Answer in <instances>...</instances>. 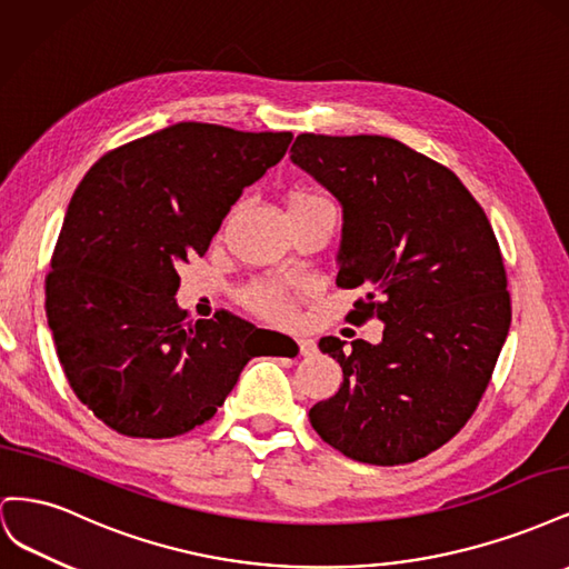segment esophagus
I'll list each match as a JSON object with an SVG mask.
<instances>
[{"instance_id": "esophagus-1", "label": "esophagus", "mask_w": 569, "mask_h": 569, "mask_svg": "<svg viewBox=\"0 0 569 569\" xmlns=\"http://www.w3.org/2000/svg\"><path fill=\"white\" fill-rule=\"evenodd\" d=\"M297 347H299L301 356H311L316 351V341L308 337H297Z\"/></svg>"}]
</instances>
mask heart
<instances>
[{
    "label": "heart",
    "instance_id": "obj_1",
    "mask_svg": "<svg viewBox=\"0 0 569 569\" xmlns=\"http://www.w3.org/2000/svg\"><path fill=\"white\" fill-rule=\"evenodd\" d=\"M295 203L332 206L322 194L311 192V189H299V192L291 194L289 206H295ZM299 291H301V287L291 280L261 278V280L249 282L242 291H239V299H242V303L256 316H261L272 322H287L295 318Z\"/></svg>",
    "mask_w": 569,
    "mask_h": 569
}]
</instances>
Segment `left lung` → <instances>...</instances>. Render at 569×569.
Returning a JSON list of instances; mask_svg holds the SVG:
<instances>
[{"instance_id":"left-lung-1","label":"left lung","mask_w":569,"mask_h":569,"mask_svg":"<svg viewBox=\"0 0 569 569\" xmlns=\"http://www.w3.org/2000/svg\"><path fill=\"white\" fill-rule=\"evenodd\" d=\"M291 161L343 209L337 287L368 289L349 316L385 322L380 343L320 339L343 382L308 418L358 462L425 458L472 418L510 330L491 222L453 170L391 137L303 132Z\"/></svg>"}]
</instances>
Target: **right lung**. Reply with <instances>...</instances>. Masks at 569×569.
<instances>
[{
    "label": "right lung",
    "instance_id": "right-lung-1",
    "mask_svg": "<svg viewBox=\"0 0 569 569\" xmlns=\"http://www.w3.org/2000/svg\"><path fill=\"white\" fill-rule=\"evenodd\" d=\"M289 142L291 132L176 123L107 151L78 184L44 306L68 385L113 432L180 437L216 416L253 356L295 343L228 311L192 322L173 299L178 266L209 251Z\"/></svg>",
    "mask_w": 569,
    "mask_h": 569
}]
</instances>
